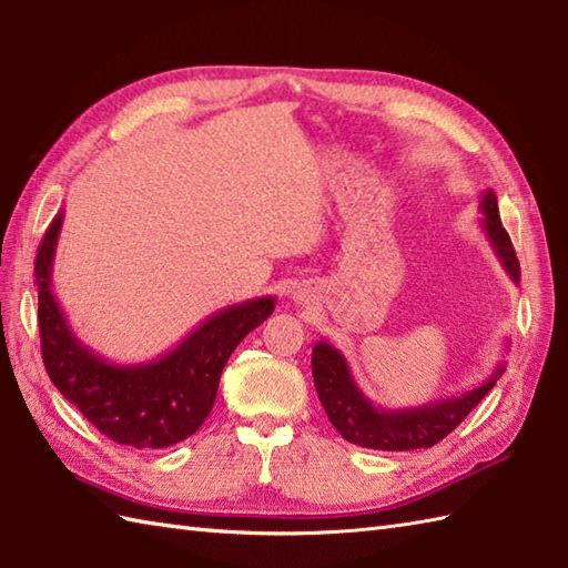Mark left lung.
<instances>
[{
  "label": "left lung",
  "instance_id": "1",
  "mask_svg": "<svg viewBox=\"0 0 568 568\" xmlns=\"http://www.w3.org/2000/svg\"><path fill=\"white\" fill-rule=\"evenodd\" d=\"M480 212H484L480 226H484V234L503 263L505 273L510 275L513 283H520V261L515 256L508 232L500 224L498 197L493 190H486L480 197ZM503 371L505 366L498 364L476 388L442 397V400L417 407L385 409L373 405L358 388L339 348H334L327 339L317 342L312 348V376H315L320 403L329 422L346 442L381 452L427 449V446L442 442L446 434L462 425L470 409L484 400L503 376Z\"/></svg>",
  "mask_w": 568,
  "mask_h": 568
}]
</instances>
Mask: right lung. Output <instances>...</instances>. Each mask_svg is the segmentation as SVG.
Returning a JSON list of instances; mask_svg holds the SVG:
<instances>
[{
    "label": "right lung",
    "mask_w": 568,
    "mask_h": 568,
    "mask_svg": "<svg viewBox=\"0 0 568 568\" xmlns=\"http://www.w3.org/2000/svg\"><path fill=\"white\" fill-rule=\"evenodd\" d=\"M63 212L45 229L36 256L41 352L53 385L106 437L136 449H165L192 437L212 413L229 356L273 315L263 295L214 312L163 356L146 364H114L70 329L53 295V261Z\"/></svg>",
    "instance_id": "1"
}]
</instances>
